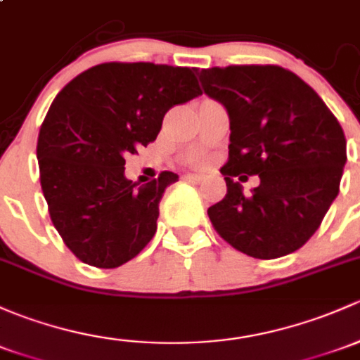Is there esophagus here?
<instances>
[{"label":"esophagus","instance_id":"34e87169","mask_svg":"<svg viewBox=\"0 0 360 360\" xmlns=\"http://www.w3.org/2000/svg\"><path fill=\"white\" fill-rule=\"evenodd\" d=\"M186 179L188 181H195V183H200V181H203V176H198V174H188Z\"/></svg>","mask_w":360,"mask_h":360}]
</instances>
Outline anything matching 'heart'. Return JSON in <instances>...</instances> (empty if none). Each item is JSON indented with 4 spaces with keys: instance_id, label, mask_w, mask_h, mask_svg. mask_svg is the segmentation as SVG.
Listing matches in <instances>:
<instances>
[{
    "instance_id": "obj_1",
    "label": "heart",
    "mask_w": 360,
    "mask_h": 360,
    "mask_svg": "<svg viewBox=\"0 0 360 360\" xmlns=\"http://www.w3.org/2000/svg\"><path fill=\"white\" fill-rule=\"evenodd\" d=\"M200 162H202V157H195V158H191V164H193V165L200 164Z\"/></svg>"
}]
</instances>
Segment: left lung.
Segmentation results:
<instances>
[{"mask_svg": "<svg viewBox=\"0 0 360 360\" xmlns=\"http://www.w3.org/2000/svg\"><path fill=\"white\" fill-rule=\"evenodd\" d=\"M203 91L229 113L228 193L209 214L219 236L253 259L288 255L310 240L340 191L342 126L297 74L279 65L200 70ZM259 175L250 195L233 181Z\"/></svg>", "mask_w": 360, "mask_h": 360, "instance_id": "obj_1", "label": "left lung"}]
</instances>
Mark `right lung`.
Listing matches in <instances>:
<instances>
[{
  "label": "right lung",
  "mask_w": 360,
  "mask_h": 360,
  "mask_svg": "<svg viewBox=\"0 0 360 360\" xmlns=\"http://www.w3.org/2000/svg\"><path fill=\"white\" fill-rule=\"evenodd\" d=\"M198 94L195 69L150 62L100 63L56 94L37 136L39 179L53 226L81 262L113 269L150 243L177 174L134 190L126 155L155 141L165 113Z\"/></svg>",
  "instance_id": "add662e5"
}]
</instances>
